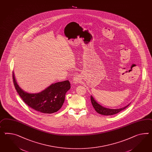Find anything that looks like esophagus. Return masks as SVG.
Listing matches in <instances>:
<instances>
[{
    "instance_id": "esophagus-1",
    "label": "esophagus",
    "mask_w": 152,
    "mask_h": 152,
    "mask_svg": "<svg viewBox=\"0 0 152 152\" xmlns=\"http://www.w3.org/2000/svg\"><path fill=\"white\" fill-rule=\"evenodd\" d=\"M81 78H80V77L79 76H75L73 79V82L75 84H78L79 83L81 82Z\"/></svg>"
}]
</instances>
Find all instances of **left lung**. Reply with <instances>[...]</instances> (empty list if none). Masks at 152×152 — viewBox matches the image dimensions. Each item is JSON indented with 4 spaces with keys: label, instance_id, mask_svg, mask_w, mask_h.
<instances>
[{
    "label": "left lung",
    "instance_id": "8db88e82",
    "mask_svg": "<svg viewBox=\"0 0 152 152\" xmlns=\"http://www.w3.org/2000/svg\"><path fill=\"white\" fill-rule=\"evenodd\" d=\"M90 99H91V104L93 105L94 109L95 110V111L97 112L98 113L101 114L102 115H105V116H109V115H113L115 114H116L117 113H120L122 110L126 109V107H127L129 106V104L126 106L125 107H122V108H120V109H109V108H106L102 106H101L100 104H98L97 101H96L94 97L91 95L90 96Z\"/></svg>",
    "mask_w": 152,
    "mask_h": 152
}]
</instances>
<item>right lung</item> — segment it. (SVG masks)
I'll use <instances>...</instances> for the list:
<instances>
[{"label": "right lung", "instance_id": "1", "mask_svg": "<svg viewBox=\"0 0 152 152\" xmlns=\"http://www.w3.org/2000/svg\"><path fill=\"white\" fill-rule=\"evenodd\" d=\"M14 84L23 101L31 108L43 113L58 111L62 106L66 92L70 89L69 80L52 83L45 89L37 93H29L22 89L12 73Z\"/></svg>", "mask_w": 152, "mask_h": 152}]
</instances>
